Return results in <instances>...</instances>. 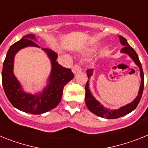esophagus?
<instances>
[{"label":"esophagus","mask_w":148,"mask_h":148,"mask_svg":"<svg viewBox=\"0 0 148 148\" xmlns=\"http://www.w3.org/2000/svg\"><path fill=\"white\" fill-rule=\"evenodd\" d=\"M72 70H73V73H79V72L82 71V67H81L78 64H74L73 66V67H72Z\"/></svg>","instance_id":"esophagus-1"}]
</instances>
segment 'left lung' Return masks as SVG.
Masks as SVG:
<instances>
[{"label": "left lung", "mask_w": 148, "mask_h": 148, "mask_svg": "<svg viewBox=\"0 0 148 148\" xmlns=\"http://www.w3.org/2000/svg\"><path fill=\"white\" fill-rule=\"evenodd\" d=\"M120 41H121V44L124 46V47L121 49V52L124 53H127L130 56V58L134 61L136 64L139 67L140 70V75L141 78H142V83H141L140 88H139V91H138V94L137 95V97L134 99L133 102L130 103V104H127V105L124 106L122 108H119L118 110H107L104 108L100 103L95 99V98L91 95L90 90H89V84H88V81L87 82L86 86L84 87L86 91L85 93V101H86V104L88 109L90 110L92 113L95 115L102 118L108 119H117L120 118L121 116H124L125 115L130 113L133 110L136 108L138 106V103L140 101L141 99H142V95L143 93V90H144V84H145V81H144V73L143 70H142V64L141 62L138 59V55L136 53V51L132 48L129 44H128L127 41L126 39L124 37L119 36ZM92 70L90 69V70H87V75L88 78L92 75Z\"/></svg>", "instance_id": "left-lung-1"}]
</instances>
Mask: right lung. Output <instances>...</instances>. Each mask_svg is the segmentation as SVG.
Instances as JSON below:
<instances>
[{"label": "right lung", "mask_w": 148, "mask_h": 148, "mask_svg": "<svg viewBox=\"0 0 148 148\" xmlns=\"http://www.w3.org/2000/svg\"><path fill=\"white\" fill-rule=\"evenodd\" d=\"M35 38L34 35H27L10 47L3 65L2 84L6 97L15 108L26 113L39 115L53 110L59 104L64 87L74 78V74L70 69L64 67L57 62L58 55L55 52L44 48L52 63L49 85L40 95L23 92L12 73L14 57L17 52L23 47L28 46L39 47L32 41Z\"/></svg>", "instance_id": "add662e5"}]
</instances>
